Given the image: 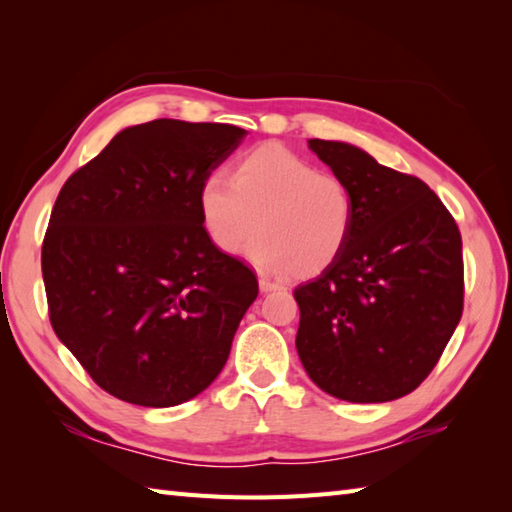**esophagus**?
I'll return each instance as SVG.
<instances>
[{
	"instance_id": "34e87169",
	"label": "esophagus",
	"mask_w": 512,
	"mask_h": 512,
	"mask_svg": "<svg viewBox=\"0 0 512 512\" xmlns=\"http://www.w3.org/2000/svg\"><path fill=\"white\" fill-rule=\"evenodd\" d=\"M259 288H262V292H273V290H286L284 284H279V281H270L266 277L259 279Z\"/></svg>"
}]
</instances>
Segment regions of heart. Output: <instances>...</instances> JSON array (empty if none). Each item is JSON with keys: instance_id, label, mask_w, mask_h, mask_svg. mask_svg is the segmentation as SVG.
<instances>
[{"instance_id": "heart-1", "label": "heart", "mask_w": 512, "mask_h": 512, "mask_svg": "<svg viewBox=\"0 0 512 512\" xmlns=\"http://www.w3.org/2000/svg\"><path fill=\"white\" fill-rule=\"evenodd\" d=\"M200 217L222 253L246 257L270 275H317L341 257L354 231V195L284 145H262L235 162L231 178L213 173L200 184Z\"/></svg>"}]
</instances>
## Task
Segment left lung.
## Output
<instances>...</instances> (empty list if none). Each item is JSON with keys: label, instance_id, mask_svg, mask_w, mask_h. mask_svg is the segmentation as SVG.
<instances>
[{"label": "left lung", "instance_id": "1", "mask_svg": "<svg viewBox=\"0 0 512 512\" xmlns=\"http://www.w3.org/2000/svg\"><path fill=\"white\" fill-rule=\"evenodd\" d=\"M354 195L341 257L295 288L297 352L312 383L347 402L411 394L436 367L464 301L462 237L422 180L361 147L308 140Z\"/></svg>", "mask_w": 512, "mask_h": 512}]
</instances>
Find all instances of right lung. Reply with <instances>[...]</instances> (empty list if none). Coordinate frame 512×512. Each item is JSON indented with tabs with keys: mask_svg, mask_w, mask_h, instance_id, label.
<instances>
[{
	"mask_svg": "<svg viewBox=\"0 0 512 512\" xmlns=\"http://www.w3.org/2000/svg\"><path fill=\"white\" fill-rule=\"evenodd\" d=\"M246 134L173 118L125 127L63 184L41 248L50 323L107 394L176 407L226 365L259 286L206 235L198 193Z\"/></svg>",
	"mask_w": 512,
	"mask_h": 512,
	"instance_id": "obj_1",
	"label": "right lung"
}]
</instances>
